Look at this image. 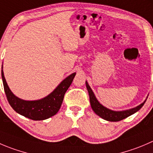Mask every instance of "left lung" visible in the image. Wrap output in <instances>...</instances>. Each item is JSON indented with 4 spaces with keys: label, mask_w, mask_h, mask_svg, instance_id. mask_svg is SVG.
Instances as JSON below:
<instances>
[{
    "label": "left lung",
    "mask_w": 153,
    "mask_h": 153,
    "mask_svg": "<svg viewBox=\"0 0 153 153\" xmlns=\"http://www.w3.org/2000/svg\"><path fill=\"white\" fill-rule=\"evenodd\" d=\"M86 87H87V91H88L89 96H90V102L91 108L93 111L97 114L98 116L100 117L102 119L105 120L107 121H110V122H118L122 120L125 119V118L131 116L134 113L138 111L140 108L143 107L144 103L146 102V99L141 103L140 105H137L135 108H131V109L125 110V111H113V110L107 108L106 107L103 106L99 101L96 99V96H95L94 93L93 92L92 89L90 88V85L88 84L87 81H86ZM148 97V96H147ZM147 99V98H146Z\"/></svg>",
    "instance_id": "1"
}]
</instances>
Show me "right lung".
I'll use <instances>...</instances> for the list:
<instances>
[{
  "label": "right lung",
  "mask_w": 153,
  "mask_h": 153,
  "mask_svg": "<svg viewBox=\"0 0 153 153\" xmlns=\"http://www.w3.org/2000/svg\"><path fill=\"white\" fill-rule=\"evenodd\" d=\"M1 76L4 91L10 106L18 114L33 120H44L55 115L60 110L65 93L72 84L76 72L71 74L60 83L50 94L38 100H24L13 94L4 77L3 66Z\"/></svg>",
  "instance_id": "add662e5"
}]
</instances>
